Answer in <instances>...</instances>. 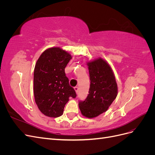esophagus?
<instances>
[{
	"label": "esophagus",
	"instance_id": "1",
	"mask_svg": "<svg viewBox=\"0 0 155 155\" xmlns=\"http://www.w3.org/2000/svg\"><path fill=\"white\" fill-rule=\"evenodd\" d=\"M74 88L75 91H76V92L78 93V87H75Z\"/></svg>",
	"mask_w": 155,
	"mask_h": 155
}]
</instances>
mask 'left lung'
Instances as JSON below:
<instances>
[{
  "mask_svg": "<svg viewBox=\"0 0 155 155\" xmlns=\"http://www.w3.org/2000/svg\"><path fill=\"white\" fill-rule=\"evenodd\" d=\"M91 85L88 94L79 102L83 116L97 117L109 109L118 94V86L113 71L106 61L98 58L87 63Z\"/></svg>",
  "mask_w": 155,
  "mask_h": 155,
  "instance_id": "8db88e82",
  "label": "left lung"
}]
</instances>
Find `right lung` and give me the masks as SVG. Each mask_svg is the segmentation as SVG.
Listing matches in <instances>:
<instances>
[{
  "mask_svg": "<svg viewBox=\"0 0 155 155\" xmlns=\"http://www.w3.org/2000/svg\"><path fill=\"white\" fill-rule=\"evenodd\" d=\"M71 59V55L66 51L52 47L44 51L37 61L34 73L35 101L46 116H61L69 97H76L64 72Z\"/></svg>",
  "mask_w": 155,
  "mask_h": 155,
  "instance_id": "obj_1",
  "label": "right lung"
}]
</instances>
